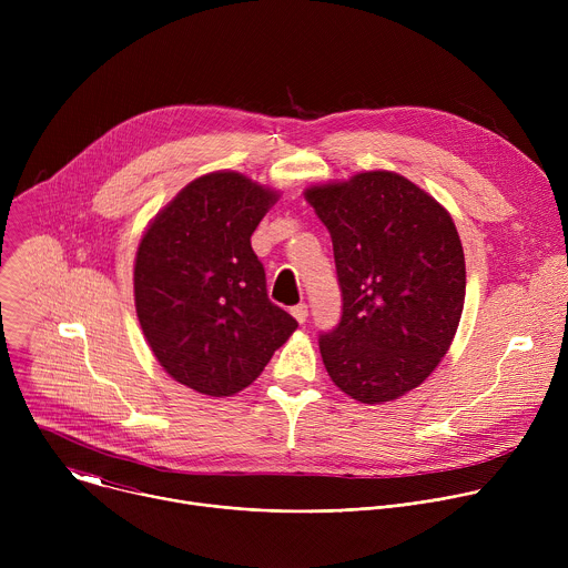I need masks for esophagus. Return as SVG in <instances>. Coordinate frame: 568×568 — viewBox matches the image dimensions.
I'll return each mask as SVG.
<instances>
[{
	"mask_svg": "<svg viewBox=\"0 0 568 568\" xmlns=\"http://www.w3.org/2000/svg\"><path fill=\"white\" fill-rule=\"evenodd\" d=\"M307 314H310V312H307V305H305V303H298V305L292 307V316H294L298 323H305V321H307Z\"/></svg>",
	"mask_w": 568,
	"mask_h": 568,
	"instance_id": "obj_1",
	"label": "esophagus"
}]
</instances>
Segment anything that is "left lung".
I'll return each mask as SVG.
<instances>
[{
	"label": "left lung",
	"instance_id": "8db88e82",
	"mask_svg": "<svg viewBox=\"0 0 568 568\" xmlns=\"http://www.w3.org/2000/svg\"><path fill=\"white\" fill-rule=\"evenodd\" d=\"M333 237L342 318L318 335L333 382L379 404L423 384L449 351L465 301V256L449 213L397 173L305 191Z\"/></svg>",
	"mask_w": 568,
	"mask_h": 568
}]
</instances>
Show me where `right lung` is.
<instances>
[{"instance_id": "right-lung-1", "label": "right lung", "mask_w": 568, "mask_h": 568, "mask_svg": "<svg viewBox=\"0 0 568 568\" xmlns=\"http://www.w3.org/2000/svg\"><path fill=\"white\" fill-rule=\"evenodd\" d=\"M276 193L240 173H211L178 193L136 252L134 303L164 371L222 397L250 386L296 331L267 296L252 233Z\"/></svg>"}]
</instances>
